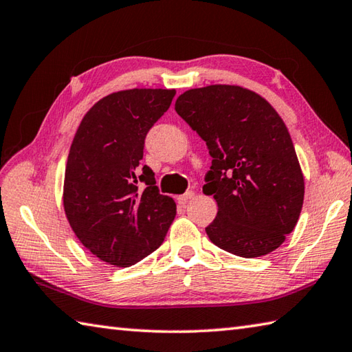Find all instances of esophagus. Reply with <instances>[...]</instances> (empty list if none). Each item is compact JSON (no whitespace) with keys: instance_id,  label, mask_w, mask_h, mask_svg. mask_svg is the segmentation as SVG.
Listing matches in <instances>:
<instances>
[{"instance_id":"1","label":"esophagus","mask_w":352,"mask_h":352,"mask_svg":"<svg viewBox=\"0 0 352 352\" xmlns=\"http://www.w3.org/2000/svg\"><path fill=\"white\" fill-rule=\"evenodd\" d=\"M194 195H195V192H194V190H188V192H186V194L180 195V197H178L177 199H178V203L184 204V203H188L190 198H194Z\"/></svg>"}]
</instances>
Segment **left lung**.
Masks as SVG:
<instances>
[{"instance_id":"obj_1","label":"left lung","mask_w":352,"mask_h":352,"mask_svg":"<svg viewBox=\"0 0 352 352\" xmlns=\"http://www.w3.org/2000/svg\"><path fill=\"white\" fill-rule=\"evenodd\" d=\"M175 111L208 144L203 192L218 204L206 227L219 249L241 258L268 254L284 243L304 204V175L284 120L259 94L209 85L178 96Z\"/></svg>"}]
</instances>
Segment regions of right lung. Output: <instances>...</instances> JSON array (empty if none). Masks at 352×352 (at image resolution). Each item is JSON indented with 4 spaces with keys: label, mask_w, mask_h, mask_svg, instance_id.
<instances>
[{
    "label": "right lung",
    "mask_w": 352,
    "mask_h": 352,
    "mask_svg": "<svg viewBox=\"0 0 352 352\" xmlns=\"http://www.w3.org/2000/svg\"><path fill=\"white\" fill-rule=\"evenodd\" d=\"M175 89L134 88L100 99L82 119L68 154L64 209L74 235L103 263L129 267L157 250L175 218L154 172L142 166L144 139Z\"/></svg>",
    "instance_id": "add662e5"
}]
</instances>
